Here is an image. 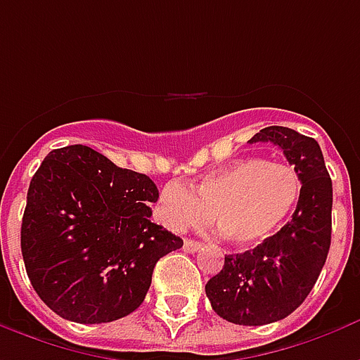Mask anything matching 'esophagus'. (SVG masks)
Here are the masks:
<instances>
[{
  "label": "esophagus",
  "mask_w": 360,
  "mask_h": 360,
  "mask_svg": "<svg viewBox=\"0 0 360 360\" xmlns=\"http://www.w3.org/2000/svg\"><path fill=\"white\" fill-rule=\"evenodd\" d=\"M183 249L187 250V252H196V250L202 249V245L198 241H195V239H185V241H183Z\"/></svg>",
  "instance_id": "1"
}]
</instances>
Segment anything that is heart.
Returning <instances> with one entry per match:
<instances>
[{"label":"heart","mask_w":360,"mask_h":360,"mask_svg":"<svg viewBox=\"0 0 360 360\" xmlns=\"http://www.w3.org/2000/svg\"><path fill=\"white\" fill-rule=\"evenodd\" d=\"M301 196L291 165L245 158L208 173L185 188L169 183L158 198L160 219L173 231L204 226L208 219L237 247L266 241L285 221Z\"/></svg>","instance_id":"b5f03b06"}]
</instances>
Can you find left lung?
<instances>
[{
    "label": "left lung",
    "mask_w": 360,
    "mask_h": 360,
    "mask_svg": "<svg viewBox=\"0 0 360 360\" xmlns=\"http://www.w3.org/2000/svg\"><path fill=\"white\" fill-rule=\"evenodd\" d=\"M249 142H274L301 179L291 221L252 250L227 255L206 283L214 312L227 322L262 326L299 309L324 268L332 243V179L318 142L287 127H266Z\"/></svg>",
    "instance_id": "8db88e82"
}]
</instances>
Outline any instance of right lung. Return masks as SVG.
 Returning a JSON list of instances; mask_svg holds the SVG:
<instances>
[{"instance_id":"add662e5","label":"right lung","mask_w":360,"mask_h":360,"mask_svg":"<svg viewBox=\"0 0 360 360\" xmlns=\"http://www.w3.org/2000/svg\"><path fill=\"white\" fill-rule=\"evenodd\" d=\"M158 187L96 150H51L30 181L20 226L28 279L56 314L102 324L141 307L154 266L183 239L150 221Z\"/></svg>"}]
</instances>
